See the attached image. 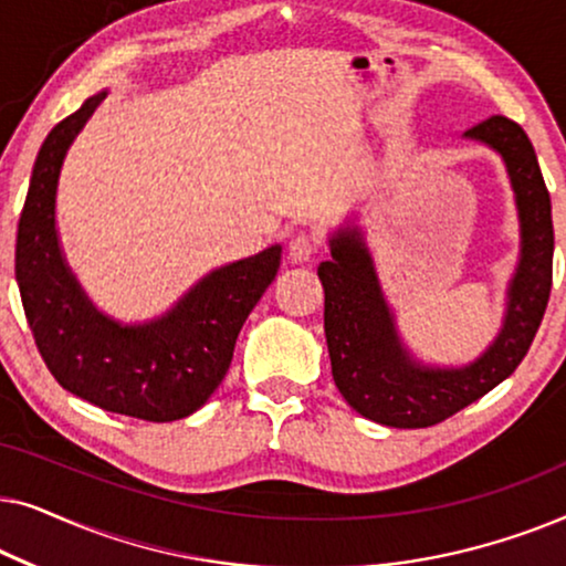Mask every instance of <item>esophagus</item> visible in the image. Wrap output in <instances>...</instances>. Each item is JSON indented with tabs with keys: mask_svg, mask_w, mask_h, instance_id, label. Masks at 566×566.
Masks as SVG:
<instances>
[{
	"mask_svg": "<svg viewBox=\"0 0 566 566\" xmlns=\"http://www.w3.org/2000/svg\"><path fill=\"white\" fill-rule=\"evenodd\" d=\"M316 239L312 234H306V231H298V234L291 237L289 242V260L291 262H306L312 260L316 254Z\"/></svg>",
	"mask_w": 566,
	"mask_h": 566,
	"instance_id": "34e87169",
	"label": "esophagus"
}]
</instances>
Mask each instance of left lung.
<instances>
[{
	"label": "left lung",
	"mask_w": 566,
	"mask_h": 566,
	"mask_svg": "<svg viewBox=\"0 0 566 566\" xmlns=\"http://www.w3.org/2000/svg\"><path fill=\"white\" fill-rule=\"evenodd\" d=\"M463 138L484 144L502 159L521 227V254L507 283L502 327L479 358L467 366H432L415 358L399 335L355 219L329 237L332 258L316 268L324 285L332 378L355 412L386 428H430L505 381L528 353L552 293V198L533 144L505 115H492Z\"/></svg>",
	"instance_id": "1"
}]
</instances>
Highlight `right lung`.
<instances>
[{"label": "right lung", "instance_id": "obj_1", "mask_svg": "<svg viewBox=\"0 0 566 566\" xmlns=\"http://www.w3.org/2000/svg\"><path fill=\"white\" fill-rule=\"evenodd\" d=\"M105 97L107 90L87 97L45 136L18 223L14 277L38 350L66 391L115 415L182 420L227 376L239 329L275 281L283 247L211 270L149 322L99 312L61 250L56 192L69 146Z\"/></svg>", "mask_w": 566, "mask_h": 566}]
</instances>
